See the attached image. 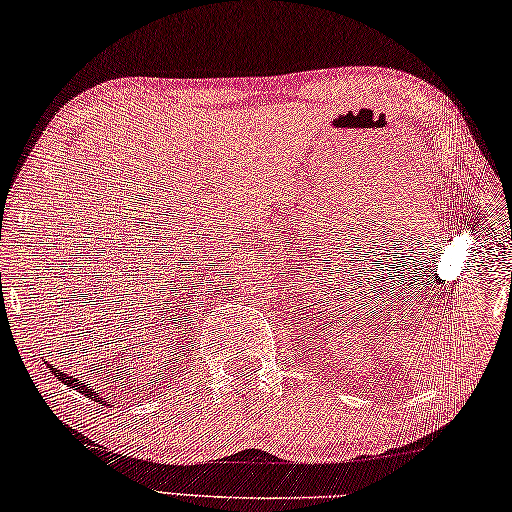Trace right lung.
<instances>
[{
  "instance_id": "add662e5",
  "label": "right lung",
  "mask_w": 512,
  "mask_h": 512,
  "mask_svg": "<svg viewBox=\"0 0 512 512\" xmlns=\"http://www.w3.org/2000/svg\"><path fill=\"white\" fill-rule=\"evenodd\" d=\"M47 368H50V373H54V377H57V380L66 382L68 387H73V389H77V391H80V393H84L86 398H93V400H98V403H107V400L102 398V396H98V393L93 391V389H91L89 384H86V382H80V380H77V377H73V375H68V373H61V371H57V368H54L52 364H47Z\"/></svg>"
}]
</instances>
